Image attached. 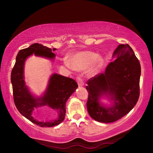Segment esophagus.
<instances>
[{
	"instance_id": "1",
	"label": "esophagus",
	"mask_w": 153,
	"mask_h": 153,
	"mask_svg": "<svg viewBox=\"0 0 153 153\" xmlns=\"http://www.w3.org/2000/svg\"><path fill=\"white\" fill-rule=\"evenodd\" d=\"M76 79H77V85H78L79 87H82L84 85V83L83 82V79L81 78L79 76H77L76 77Z\"/></svg>"
}]
</instances>
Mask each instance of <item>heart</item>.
<instances>
[{
	"label": "heart",
	"instance_id": "1",
	"mask_svg": "<svg viewBox=\"0 0 153 153\" xmlns=\"http://www.w3.org/2000/svg\"><path fill=\"white\" fill-rule=\"evenodd\" d=\"M102 59L99 55L91 51H81L70 56L68 59L70 66L77 70L87 68V72L90 76L96 74L102 66Z\"/></svg>",
	"mask_w": 153,
	"mask_h": 153
}]
</instances>
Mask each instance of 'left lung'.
I'll return each mask as SVG.
<instances>
[{"instance_id":"obj_1","label":"left lung","mask_w":153,"mask_h":153,"mask_svg":"<svg viewBox=\"0 0 153 153\" xmlns=\"http://www.w3.org/2000/svg\"><path fill=\"white\" fill-rule=\"evenodd\" d=\"M116 59L104 74L87 82V108L91 117L102 123L116 122L127 114L137 104L139 97L141 65L128 44L120 45L113 53ZM103 95L114 102L106 107L99 102Z\"/></svg>"}]
</instances>
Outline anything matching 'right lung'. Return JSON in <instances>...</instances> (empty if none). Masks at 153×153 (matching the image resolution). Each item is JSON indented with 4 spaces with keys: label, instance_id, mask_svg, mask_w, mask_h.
<instances>
[{
    "label": "right lung",
    "instance_id": "1",
    "mask_svg": "<svg viewBox=\"0 0 153 153\" xmlns=\"http://www.w3.org/2000/svg\"><path fill=\"white\" fill-rule=\"evenodd\" d=\"M56 48H53V51ZM34 54L36 56L53 59L55 54L52 49L39 43L32 44L28 48L19 51L16 58V63L11 73L14 101L16 108L22 114L30 121L41 127H53L62 122L66 115V103L68 98L77 88V83L74 79L54 74L48 82L44 95L35 98L31 95L25 85L24 66L26 58ZM47 105L56 109L58 118L50 122H39L32 116L35 108Z\"/></svg>",
    "mask_w": 153,
    "mask_h": 153
}]
</instances>
